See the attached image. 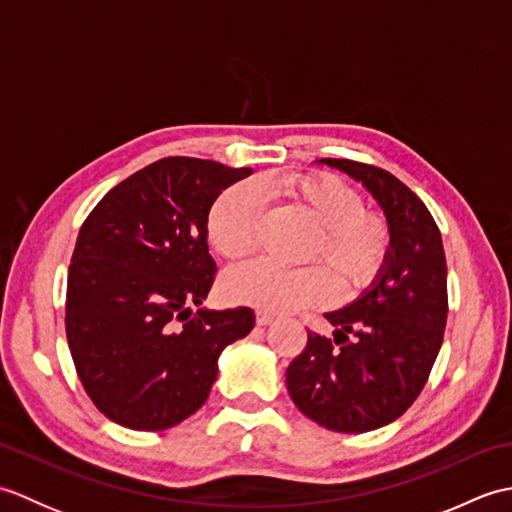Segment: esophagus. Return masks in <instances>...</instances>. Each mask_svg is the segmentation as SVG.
Masks as SVG:
<instances>
[{
	"instance_id": "34e87169",
	"label": "esophagus",
	"mask_w": 512,
	"mask_h": 512,
	"mask_svg": "<svg viewBox=\"0 0 512 512\" xmlns=\"http://www.w3.org/2000/svg\"><path fill=\"white\" fill-rule=\"evenodd\" d=\"M275 321V314L270 312H257V325H270Z\"/></svg>"
}]
</instances>
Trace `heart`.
<instances>
[{
  "label": "heart",
  "mask_w": 512,
  "mask_h": 512,
  "mask_svg": "<svg viewBox=\"0 0 512 512\" xmlns=\"http://www.w3.org/2000/svg\"><path fill=\"white\" fill-rule=\"evenodd\" d=\"M259 189H275L317 224L308 257H323L341 292L365 286L385 262L389 233L380 217L363 211V198L350 184L330 173H288L262 180ZM255 184H235L215 200L209 213L213 248L226 259H242L255 246L264 198ZM228 299L259 310L286 312L319 306L334 295L328 270L310 264L279 266L255 259L226 275Z\"/></svg>",
  "instance_id": "b5f03b06"
}]
</instances>
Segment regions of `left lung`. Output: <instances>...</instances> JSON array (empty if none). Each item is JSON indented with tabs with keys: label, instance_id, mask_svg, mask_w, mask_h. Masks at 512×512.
I'll list each match as a JSON object with an SVG mask.
<instances>
[{
	"label": "left lung",
	"instance_id": "obj_1",
	"mask_svg": "<svg viewBox=\"0 0 512 512\" xmlns=\"http://www.w3.org/2000/svg\"><path fill=\"white\" fill-rule=\"evenodd\" d=\"M317 162L372 195L389 248L372 284L325 312L334 341L308 332L286 385L297 409L321 427L365 433L400 418L427 383L447 325V259L429 209L398 178L354 160Z\"/></svg>",
	"mask_w": 512,
	"mask_h": 512
}]
</instances>
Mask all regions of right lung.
<instances>
[{"mask_svg": "<svg viewBox=\"0 0 512 512\" xmlns=\"http://www.w3.org/2000/svg\"><path fill=\"white\" fill-rule=\"evenodd\" d=\"M250 173L162 158L116 184L83 222L65 332L85 391L121 427L162 431L193 416L211 394L224 347L253 330L250 308L202 306L217 270L206 244L209 211Z\"/></svg>", "mask_w": 512, "mask_h": 512, "instance_id": "1", "label": "right lung"}]
</instances>
